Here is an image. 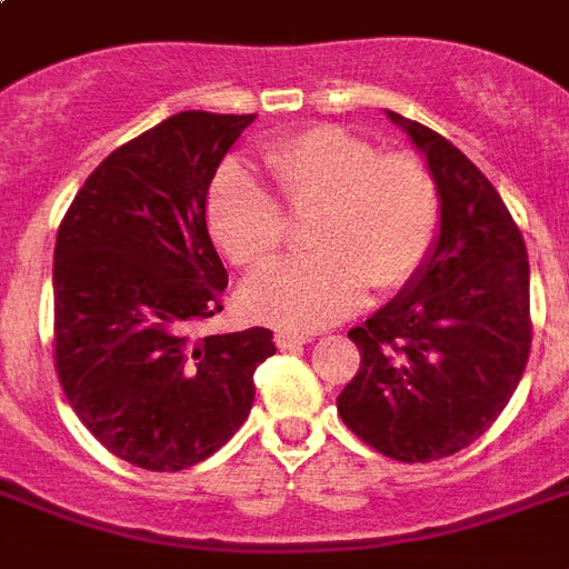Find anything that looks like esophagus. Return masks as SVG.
<instances>
[{
  "mask_svg": "<svg viewBox=\"0 0 569 569\" xmlns=\"http://www.w3.org/2000/svg\"><path fill=\"white\" fill-rule=\"evenodd\" d=\"M274 342L277 348H283V351H292V348H301L307 346V342H312V337H307V333H292V330H277Z\"/></svg>",
  "mask_w": 569,
  "mask_h": 569,
  "instance_id": "obj_1",
  "label": "esophagus"
}]
</instances>
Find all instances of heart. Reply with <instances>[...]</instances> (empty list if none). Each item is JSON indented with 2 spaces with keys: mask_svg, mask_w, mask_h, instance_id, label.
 <instances>
[{
  "mask_svg": "<svg viewBox=\"0 0 569 569\" xmlns=\"http://www.w3.org/2000/svg\"><path fill=\"white\" fill-rule=\"evenodd\" d=\"M262 164L289 212H312V257L250 277L241 289L250 319L283 330L325 328L357 310L366 286L396 292L431 257L440 194L416 156L378 153L348 129L310 127L268 144ZM206 227L239 268H259L286 239L277 197L239 164H223L209 182Z\"/></svg>",
  "mask_w": 569,
  "mask_h": 569,
  "instance_id": "obj_1",
  "label": "heart"
}]
</instances>
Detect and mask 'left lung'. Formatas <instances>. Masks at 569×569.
<instances>
[{"label":"left lung","mask_w":569,"mask_h":569,"mask_svg":"<svg viewBox=\"0 0 569 569\" xmlns=\"http://www.w3.org/2000/svg\"><path fill=\"white\" fill-rule=\"evenodd\" d=\"M401 127L440 194L431 257L366 325L348 330L360 369L337 398L342 422L405 463L449 458L499 419L529 363V253L499 191L440 132Z\"/></svg>","instance_id":"1"}]
</instances>
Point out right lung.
<instances>
[{
	"label": "right lung",
	"instance_id": "add662e5",
	"mask_svg": "<svg viewBox=\"0 0 569 569\" xmlns=\"http://www.w3.org/2000/svg\"><path fill=\"white\" fill-rule=\"evenodd\" d=\"M257 114L180 111L118 147L58 227L56 372L97 440L150 472L221 449L253 407L266 328L194 339L221 312L227 268L206 230V191Z\"/></svg>",
	"mask_w": 569,
	"mask_h": 569
}]
</instances>
